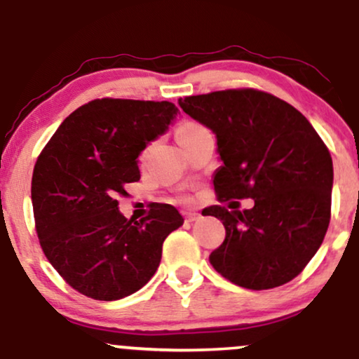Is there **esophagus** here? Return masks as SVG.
I'll return each mask as SVG.
<instances>
[{
  "mask_svg": "<svg viewBox=\"0 0 359 359\" xmlns=\"http://www.w3.org/2000/svg\"><path fill=\"white\" fill-rule=\"evenodd\" d=\"M184 216H185V221H187V222H194V221L199 219L201 214L196 212V211H189V212H185Z\"/></svg>",
  "mask_w": 359,
  "mask_h": 359,
  "instance_id": "esophagus-1",
  "label": "esophagus"
}]
</instances>
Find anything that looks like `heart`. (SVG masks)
I'll use <instances>...</instances> for the list:
<instances>
[{"mask_svg":"<svg viewBox=\"0 0 359 359\" xmlns=\"http://www.w3.org/2000/svg\"><path fill=\"white\" fill-rule=\"evenodd\" d=\"M196 126H199V125H196V123H184V125H180L179 128H177V133H175V137L179 138V137H182L184 133H187V131H191V130H194V128Z\"/></svg>","mask_w":359,"mask_h":359,"instance_id":"b5f03b06","label":"heart"}]
</instances>
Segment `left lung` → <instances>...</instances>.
Here are the masks:
<instances>
[{
    "label": "left lung",
    "mask_w": 359,
    "mask_h": 359,
    "mask_svg": "<svg viewBox=\"0 0 359 359\" xmlns=\"http://www.w3.org/2000/svg\"><path fill=\"white\" fill-rule=\"evenodd\" d=\"M179 106L216 135L222 165L212 182L219 201H255L245 211H204L226 229L209 255L214 270L250 290L290 282L323 245L331 219L327 147L300 111L263 90H216Z\"/></svg>",
    "instance_id": "1"
}]
</instances>
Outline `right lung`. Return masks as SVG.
<instances>
[{
	"mask_svg": "<svg viewBox=\"0 0 359 359\" xmlns=\"http://www.w3.org/2000/svg\"><path fill=\"white\" fill-rule=\"evenodd\" d=\"M168 101L94 100L62 121L32 177L35 228L45 257L82 295L118 300L155 275L162 245L184 217L154 204L143 219L118 209L125 185L140 180L138 155L168 130Z\"/></svg>",
	"mask_w": 359,
	"mask_h": 359,
	"instance_id": "right-lung-1",
	"label": "right lung"
}]
</instances>
